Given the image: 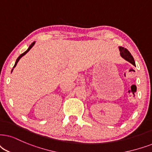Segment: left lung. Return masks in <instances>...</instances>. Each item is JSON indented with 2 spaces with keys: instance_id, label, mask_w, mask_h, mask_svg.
Returning a JSON list of instances; mask_svg holds the SVG:
<instances>
[{
  "instance_id": "8db88e82",
  "label": "left lung",
  "mask_w": 152,
  "mask_h": 152,
  "mask_svg": "<svg viewBox=\"0 0 152 152\" xmlns=\"http://www.w3.org/2000/svg\"><path fill=\"white\" fill-rule=\"evenodd\" d=\"M119 50H120L121 56L123 58H124L126 60H127L128 62L131 63L132 64L135 65L133 57H132L131 54H130V52L128 51L127 49L125 48L124 47H119Z\"/></svg>"
}]
</instances>
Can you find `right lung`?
Instances as JSON below:
<instances>
[{
	"label": "right lung",
	"mask_w": 152,
	"mask_h": 152,
	"mask_svg": "<svg viewBox=\"0 0 152 152\" xmlns=\"http://www.w3.org/2000/svg\"><path fill=\"white\" fill-rule=\"evenodd\" d=\"M34 44H35V42H33V43H32L31 44V45H30V46H29V47H28V48L27 49V50H26V51H25L24 53L21 54V55H20V57H18V58H17V60H16V62H15V66H13V68H15V66H16V65H17V62H19V60H20V58H21V57H22V56H24V55H26V53H28V52L30 50V49H31V48H32V47H33V46H34Z\"/></svg>",
	"instance_id": "1"
}]
</instances>
